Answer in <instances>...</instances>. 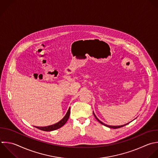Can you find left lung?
<instances>
[{
  "label": "left lung",
  "mask_w": 158,
  "mask_h": 158,
  "mask_svg": "<svg viewBox=\"0 0 158 158\" xmlns=\"http://www.w3.org/2000/svg\"><path fill=\"white\" fill-rule=\"evenodd\" d=\"M93 114H94V117H95V118L97 119V120L99 122V123H101V124H102V125H105L106 127H109V128H114V129H115V128H120V127H123V126H125L126 125H127V124H128L129 123H126V124H124V125H118V126H113V125H107V124H105V123H104L103 122H102L101 120H99L98 118V117L96 116V115L94 114V112H93Z\"/></svg>",
  "instance_id": "1"
}]
</instances>
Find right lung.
Here are the masks:
<instances>
[{
    "label": "right lung",
    "instance_id": "1",
    "mask_svg": "<svg viewBox=\"0 0 158 158\" xmlns=\"http://www.w3.org/2000/svg\"><path fill=\"white\" fill-rule=\"evenodd\" d=\"M70 107H69L67 114H65V115L64 117V118L60 120L59 122L51 125H49V126H46V127H35L37 128L43 130V131H53L55 130H57L58 128H60V127H62L63 125H65V123L67 122L69 116H70Z\"/></svg>",
    "mask_w": 158,
    "mask_h": 158
}]
</instances>
